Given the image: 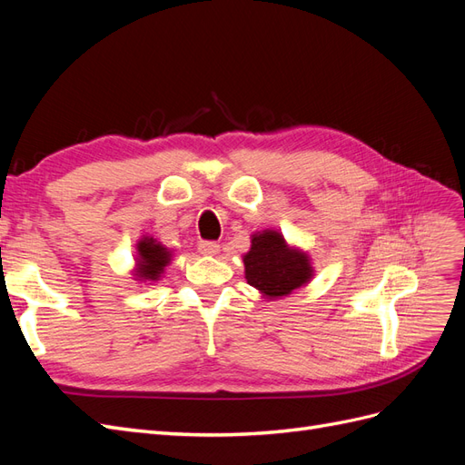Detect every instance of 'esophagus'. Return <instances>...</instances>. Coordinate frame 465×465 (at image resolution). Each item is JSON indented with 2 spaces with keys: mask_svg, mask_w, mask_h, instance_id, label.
Listing matches in <instances>:
<instances>
[{
  "mask_svg": "<svg viewBox=\"0 0 465 465\" xmlns=\"http://www.w3.org/2000/svg\"><path fill=\"white\" fill-rule=\"evenodd\" d=\"M198 250H200V254H203V256H217L221 252V246L217 242L205 241V242H200Z\"/></svg>",
  "mask_w": 465,
  "mask_h": 465,
  "instance_id": "obj_1",
  "label": "esophagus"
}]
</instances>
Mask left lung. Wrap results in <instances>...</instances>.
<instances>
[{
  "label": "left lung",
  "mask_w": 465,
  "mask_h": 465,
  "mask_svg": "<svg viewBox=\"0 0 465 465\" xmlns=\"http://www.w3.org/2000/svg\"><path fill=\"white\" fill-rule=\"evenodd\" d=\"M244 277L263 299L277 301L306 287L314 279L312 258L283 232L263 229L250 234V250L242 254Z\"/></svg>",
  "instance_id": "obj_1"
}]
</instances>
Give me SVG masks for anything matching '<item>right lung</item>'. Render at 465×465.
Wrapping results in <instances>:
<instances>
[{
    "instance_id": "obj_1",
    "label": "right lung",
    "mask_w": 465,
    "mask_h": 465,
    "mask_svg": "<svg viewBox=\"0 0 465 465\" xmlns=\"http://www.w3.org/2000/svg\"><path fill=\"white\" fill-rule=\"evenodd\" d=\"M173 260H174V250L166 248L151 234H142L135 242L132 277L139 285L159 283V281L164 277L166 267L173 263Z\"/></svg>"
}]
</instances>
